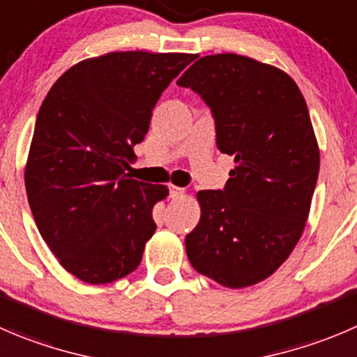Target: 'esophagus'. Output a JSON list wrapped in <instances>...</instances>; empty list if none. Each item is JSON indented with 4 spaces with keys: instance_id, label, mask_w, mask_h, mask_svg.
<instances>
[{
    "instance_id": "1",
    "label": "esophagus",
    "mask_w": 357,
    "mask_h": 357,
    "mask_svg": "<svg viewBox=\"0 0 357 357\" xmlns=\"http://www.w3.org/2000/svg\"><path fill=\"white\" fill-rule=\"evenodd\" d=\"M183 193H185V188H181V186H171V197H172V199H179Z\"/></svg>"
}]
</instances>
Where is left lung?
Masks as SVG:
<instances>
[{"mask_svg": "<svg viewBox=\"0 0 357 357\" xmlns=\"http://www.w3.org/2000/svg\"><path fill=\"white\" fill-rule=\"evenodd\" d=\"M178 85L206 101L218 148L235 162L225 190L197 193L186 255L218 284L249 288L278 271L305 230L319 174L307 102L288 73L237 54L200 57Z\"/></svg>", "mask_w": 357, "mask_h": 357, "instance_id": "8db88e82", "label": "left lung"}]
</instances>
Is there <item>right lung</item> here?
I'll return each mask as SVG.
<instances>
[{"label": "right lung", "mask_w": 357, "mask_h": 357, "mask_svg": "<svg viewBox=\"0 0 357 357\" xmlns=\"http://www.w3.org/2000/svg\"><path fill=\"white\" fill-rule=\"evenodd\" d=\"M193 54L109 52L69 68L41 102L24 181L41 237L62 268L108 284L139 266L165 185L132 179L134 144Z\"/></svg>", "instance_id": "add662e5"}]
</instances>
